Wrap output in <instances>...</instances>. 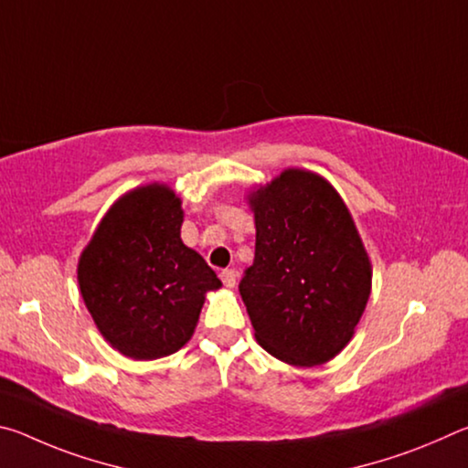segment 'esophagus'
Segmentation results:
<instances>
[{
  "instance_id": "esophagus-1",
  "label": "esophagus",
  "mask_w": 468,
  "mask_h": 468,
  "mask_svg": "<svg viewBox=\"0 0 468 468\" xmlns=\"http://www.w3.org/2000/svg\"><path fill=\"white\" fill-rule=\"evenodd\" d=\"M220 281L225 282V287L233 289L237 284V272L231 271V268H225V271H220Z\"/></svg>"
}]
</instances>
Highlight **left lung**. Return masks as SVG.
<instances>
[{"instance_id":"1","label":"left lung","mask_w":468,"mask_h":468,"mask_svg":"<svg viewBox=\"0 0 468 468\" xmlns=\"http://www.w3.org/2000/svg\"><path fill=\"white\" fill-rule=\"evenodd\" d=\"M256 258L239 292L256 340L276 359L312 367L351 340L371 291V264L336 189L287 169L250 197Z\"/></svg>"}]
</instances>
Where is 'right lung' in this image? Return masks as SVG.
<instances>
[{
    "label": "right lung",
    "instance_id": "right-lung-1",
    "mask_svg": "<svg viewBox=\"0 0 468 468\" xmlns=\"http://www.w3.org/2000/svg\"><path fill=\"white\" fill-rule=\"evenodd\" d=\"M184 210L167 186L125 194L101 220L78 264L94 324L125 357L179 351L200 318L206 291L220 281L179 237Z\"/></svg>",
    "mask_w": 468,
    "mask_h": 468
}]
</instances>
